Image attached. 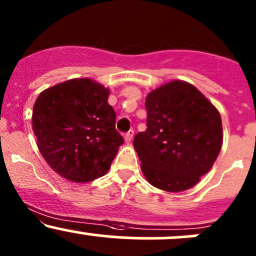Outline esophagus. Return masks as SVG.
<instances>
[{"label": "esophagus", "mask_w": 256, "mask_h": 256, "mask_svg": "<svg viewBox=\"0 0 256 256\" xmlns=\"http://www.w3.org/2000/svg\"><path fill=\"white\" fill-rule=\"evenodd\" d=\"M134 130H130V131H128V132L125 134V136H124V138H125V142L126 144H128V142H131V140H132V137H134Z\"/></svg>", "instance_id": "34e87169"}]
</instances>
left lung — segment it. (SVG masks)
<instances>
[{
    "mask_svg": "<svg viewBox=\"0 0 256 256\" xmlns=\"http://www.w3.org/2000/svg\"><path fill=\"white\" fill-rule=\"evenodd\" d=\"M147 130L134 138L144 176L158 189L185 192L208 173L222 147V120L196 87L172 80L146 98Z\"/></svg>",
    "mask_w": 256,
    "mask_h": 256,
    "instance_id": "1",
    "label": "left lung"
}]
</instances>
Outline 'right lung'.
I'll use <instances>...</instances> for the list:
<instances>
[{
  "label": "right lung",
  "mask_w": 256,
  "mask_h": 256,
  "mask_svg": "<svg viewBox=\"0 0 256 256\" xmlns=\"http://www.w3.org/2000/svg\"><path fill=\"white\" fill-rule=\"evenodd\" d=\"M109 90L90 78H74L42 90L33 108L38 148L58 176L88 182L106 176L122 136L108 103Z\"/></svg>",
  "instance_id": "1"
}]
</instances>
